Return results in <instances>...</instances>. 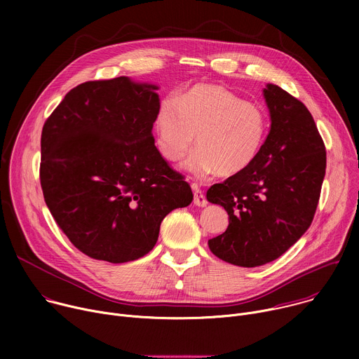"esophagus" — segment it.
<instances>
[{"mask_svg":"<svg viewBox=\"0 0 359 359\" xmlns=\"http://www.w3.org/2000/svg\"><path fill=\"white\" fill-rule=\"evenodd\" d=\"M191 189H193V196H194L193 203L196 204V206H198V208L208 206V200H206V196H204V193L196 184H193Z\"/></svg>","mask_w":359,"mask_h":359,"instance_id":"1","label":"esophagus"}]
</instances>
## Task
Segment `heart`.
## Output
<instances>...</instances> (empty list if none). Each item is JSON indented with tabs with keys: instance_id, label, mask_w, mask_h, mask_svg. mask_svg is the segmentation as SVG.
Returning <instances> with one entry per match:
<instances>
[{
	"instance_id": "obj_1",
	"label": "heart",
	"mask_w": 359,
	"mask_h": 359,
	"mask_svg": "<svg viewBox=\"0 0 359 359\" xmlns=\"http://www.w3.org/2000/svg\"><path fill=\"white\" fill-rule=\"evenodd\" d=\"M267 129L269 119L262 107L212 83L193 86L177 104L163 102L155 119L158 147L168 161H180L196 136L198 147L182 165L196 177L234 176L250 168L263 147Z\"/></svg>"
}]
</instances>
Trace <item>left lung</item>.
Returning a JSON list of instances; mask_svg holds the SVG:
<instances>
[{
    "label": "left lung",
    "instance_id": "1",
    "mask_svg": "<svg viewBox=\"0 0 359 359\" xmlns=\"http://www.w3.org/2000/svg\"><path fill=\"white\" fill-rule=\"evenodd\" d=\"M263 95L271 125L257 159L206 194L229 215L227 230L209 240L210 251L248 269L278 259L309 230L327 166L324 142L302 102L273 83Z\"/></svg>",
    "mask_w": 359,
    "mask_h": 359
}]
</instances>
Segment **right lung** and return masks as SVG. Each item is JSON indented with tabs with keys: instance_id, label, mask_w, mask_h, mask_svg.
I'll list each match as a JSON object with an SVG mask.
<instances>
[{
	"instance_id": "obj_1",
	"label": "right lung",
	"mask_w": 359,
	"mask_h": 359,
	"mask_svg": "<svg viewBox=\"0 0 359 359\" xmlns=\"http://www.w3.org/2000/svg\"><path fill=\"white\" fill-rule=\"evenodd\" d=\"M158 89L128 76L85 82L42 128L45 203L71 243L95 260L143 257L162 220L193 200L187 182L155 146Z\"/></svg>"
}]
</instances>
